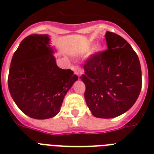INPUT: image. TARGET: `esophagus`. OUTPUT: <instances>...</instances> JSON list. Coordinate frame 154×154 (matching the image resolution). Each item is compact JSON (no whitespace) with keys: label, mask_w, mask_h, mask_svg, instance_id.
Returning a JSON list of instances; mask_svg holds the SVG:
<instances>
[{"label":"esophagus","mask_w":154,"mask_h":154,"mask_svg":"<svg viewBox=\"0 0 154 154\" xmlns=\"http://www.w3.org/2000/svg\"><path fill=\"white\" fill-rule=\"evenodd\" d=\"M71 68H72V69L74 71V73L76 75H77L78 77H80L81 75H82V69L79 67V66H77V65H72L71 66Z\"/></svg>","instance_id":"34e87169"}]
</instances>
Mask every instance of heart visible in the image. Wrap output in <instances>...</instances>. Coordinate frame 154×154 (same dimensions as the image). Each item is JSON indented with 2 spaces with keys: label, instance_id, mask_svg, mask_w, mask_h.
Wrapping results in <instances>:
<instances>
[{
  "label": "heart",
  "instance_id": "heart-1",
  "mask_svg": "<svg viewBox=\"0 0 154 154\" xmlns=\"http://www.w3.org/2000/svg\"><path fill=\"white\" fill-rule=\"evenodd\" d=\"M96 50H98V48H97V49H96Z\"/></svg>",
  "mask_w": 154,
  "mask_h": 154
}]
</instances>
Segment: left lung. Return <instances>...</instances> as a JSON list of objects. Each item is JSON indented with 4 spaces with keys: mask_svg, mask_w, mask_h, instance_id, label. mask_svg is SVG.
<instances>
[{
    "mask_svg": "<svg viewBox=\"0 0 154 154\" xmlns=\"http://www.w3.org/2000/svg\"><path fill=\"white\" fill-rule=\"evenodd\" d=\"M108 49L85 60L81 79L85 85V99L94 117L112 118L134 105L141 89L138 57L119 35L106 32Z\"/></svg>",
    "mask_w": 154,
    "mask_h": 154,
    "instance_id": "obj_1",
    "label": "left lung"
}]
</instances>
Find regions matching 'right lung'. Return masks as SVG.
Instances as JSON below:
<instances>
[{
    "label": "right lung",
    "instance_id": "1",
    "mask_svg": "<svg viewBox=\"0 0 154 154\" xmlns=\"http://www.w3.org/2000/svg\"><path fill=\"white\" fill-rule=\"evenodd\" d=\"M47 35H29L20 42L11 60L8 90L16 105L34 119L51 118L77 79L71 69L56 64Z\"/></svg>",
    "mask_w": 154,
    "mask_h": 154
}]
</instances>
